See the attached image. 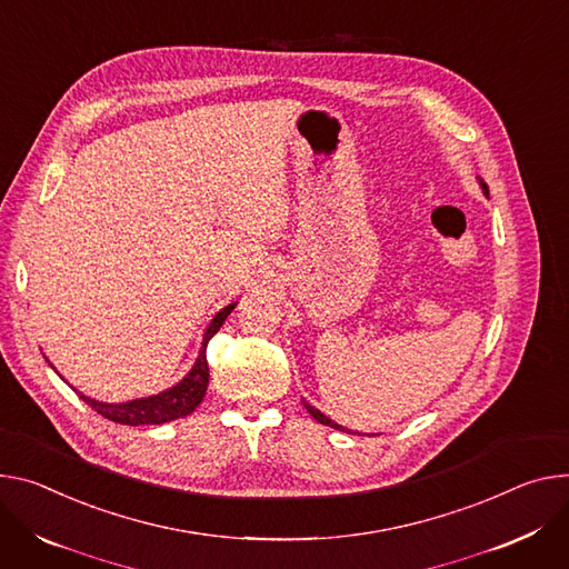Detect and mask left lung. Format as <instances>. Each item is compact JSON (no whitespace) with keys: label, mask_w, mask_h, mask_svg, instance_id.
Instances as JSON below:
<instances>
[{"label":"left lung","mask_w":569,"mask_h":569,"mask_svg":"<svg viewBox=\"0 0 569 569\" xmlns=\"http://www.w3.org/2000/svg\"><path fill=\"white\" fill-rule=\"evenodd\" d=\"M479 179V186H481V190H483V194L488 197V183L481 179V177H477ZM303 408L311 412V418H316L320 425H325V427H331V429H336V431H345V433H356V431H351V429H345V427H340L338 422H333V420H329L322 410H318L316 406H311L308 401H303ZM360 436V433H358Z\"/></svg>","instance_id":"obj_1"}]
</instances>
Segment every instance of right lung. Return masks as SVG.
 Here are the masks:
<instances>
[{"label": "right lung", "mask_w": 569, "mask_h": 569, "mask_svg": "<svg viewBox=\"0 0 569 569\" xmlns=\"http://www.w3.org/2000/svg\"><path fill=\"white\" fill-rule=\"evenodd\" d=\"M238 301L224 306L220 313H216V318L211 320V325L206 327L203 331V340L199 347V353L194 358V366L190 368V372L174 383L172 388L159 392V395H149V397H140V399H129V401H120V403H109V401H97L92 397H86L83 392H79V397L92 408L97 410L101 418H107L111 422L118 425H127V427H142V425H166L179 418L190 416V412L201 403L206 388H209V363H206V345L209 340L220 331V327L224 325V320L231 316V311L236 308ZM51 366V363H49ZM61 377V375H59ZM63 379V377H61ZM66 381V379H63ZM68 383V381H66Z\"/></svg>", "instance_id": "add662e5"}]
</instances>
